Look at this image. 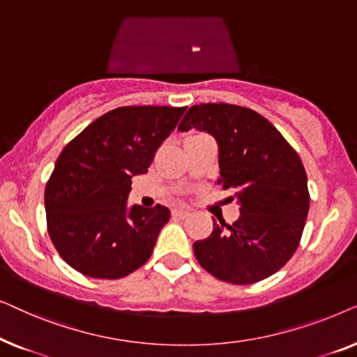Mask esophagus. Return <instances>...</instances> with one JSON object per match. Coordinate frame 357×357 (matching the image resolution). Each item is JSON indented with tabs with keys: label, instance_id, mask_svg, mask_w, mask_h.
<instances>
[{
	"label": "esophagus",
	"instance_id": "34e87169",
	"mask_svg": "<svg viewBox=\"0 0 357 357\" xmlns=\"http://www.w3.org/2000/svg\"><path fill=\"white\" fill-rule=\"evenodd\" d=\"M190 214V211L188 209H182V208H177V209H174L172 211V216L174 218H177V219H185Z\"/></svg>",
	"mask_w": 357,
	"mask_h": 357
}]
</instances>
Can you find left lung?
Instances as JSON below:
<instances>
[{"mask_svg":"<svg viewBox=\"0 0 357 357\" xmlns=\"http://www.w3.org/2000/svg\"><path fill=\"white\" fill-rule=\"evenodd\" d=\"M213 135L219 146V180L241 204L236 222L216 224L193 243L199 265L231 284H253L281 270L299 247L310 195L304 164L265 116L247 107H190L178 130Z\"/></svg>","mask_w":357,"mask_h":357,"instance_id":"1","label":"left lung"}]
</instances>
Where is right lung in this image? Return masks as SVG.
<instances>
[{"instance_id": "1", "label": "right lung", "mask_w": 357, "mask_h": 357, "mask_svg": "<svg viewBox=\"0 0 357 357\" xmlns=\"http://www.w3.org/2000/svg\"><path fill=\"white\" fill-rule=\"evenodd\" d=\"M187 107L128 105L86 126L58 155L45 187L47 229L56 252L81 275L120 280L149 260L169 208L126 206L131 178Z\"/></svg>"}]
</instances>
